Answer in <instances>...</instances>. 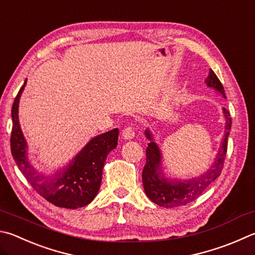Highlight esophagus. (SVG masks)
<instances>
[{"mask_svg":"<svg viewBox=\"0 0 255 255\" xmlns=\"http://www.w3.org/2000/svg\"><path fill=\"white\" fill-rule=\"evenodd\" d=\"M135 137V129H133L131 126L126 127L123 130V138L124 139H132Z\"/></svg>","mask_w":255,"mask_h":255,"instance_id":"obj_1","label":"esophagus"}]
</instances>
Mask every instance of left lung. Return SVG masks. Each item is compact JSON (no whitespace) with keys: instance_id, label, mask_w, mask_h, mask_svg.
I'll use <instances>...</instances> for the list:
<instances>
[{"instance_id":"8db88e82","label":"left lung","mask_w":255,"mask_h":255,"mask_svg":"<svg viewBox=\"0 0 255 255\" xmlns=\"http://www.w3.org/2000/svg\"><path fill=\"white\" fill-rule=\"evenodd\" d=\"M205 82L207 87L214 88L225 98L224 88L212 69ZM223 114L226 122L225 133L214 163L205 173L192 179L179 180L165 177L160 167L163 157H161L159 147L152 140L151 132L147 129L145 135L147 139L150 141L146 149V165L143 166L142 169V185L146 195L151 202L166 208L186 205L187 203L196 200L219 177L224 166L226 150H228V138L231 131V126H232V118L230 117V113L223 108Z\"/></svg>"}]
</instances>
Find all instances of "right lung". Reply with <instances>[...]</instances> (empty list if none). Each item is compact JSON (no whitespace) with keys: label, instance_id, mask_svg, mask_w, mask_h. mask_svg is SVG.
Masks as SVG:
<instances>
[{"label":"right lung","instance_id":"1","mask_svg":"<svg viewBox=\"0 0 255 255\" xmlns=\"http://www.w3.org/2000/svg\"><path fill=\"white\" fill-rule=\"evenodd\" d=\"M25 83L26 80L17 92L12 106L13 158L34 191L48 202L55 206L72 210L86 206L98 194L106 158L118 143V128L92 138L60 172L48 176L41 174L27 159V143L18 123V103Z\"/></svg>","mask_w":255,"mask_h":255}]
</instances>
